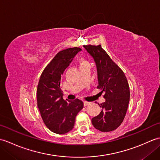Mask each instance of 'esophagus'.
<instances>
[{
  "mask_svg": "<svg viewBox=\"0 0 160 160\" xmlns=\"http://www.w3.org/2000/svg\"><path fill=\"white\" fill-rule=\"evenodd\" d=\"M91 104V102H87V101H84V106H87V105H89Z\"/></svg>",
  "mask_w": 160,
  "mask_h": 160,
  "instance_id": "34e87169",
  "label": "esophagus"
}]
</instances>
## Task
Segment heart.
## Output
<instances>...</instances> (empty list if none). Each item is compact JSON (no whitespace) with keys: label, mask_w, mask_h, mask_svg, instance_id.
<instances>
[{"label":"heart","mask_w":160,"mask_h":160,"mask_svg":"<svg viewBox=\"0 0 160 160\" xmlns=\"http://www.w3.org/2000/svg\"><path fill=\"white\" fill-rule=\"evenodd\" d=\"M80 66H84V65H87V64H89L87 60L82 59L80 61Z\"/></svg>","instance_id":"obj_1"}]
</instances>
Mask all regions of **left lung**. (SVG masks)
<instances>
[{"mask_svg": "<svg viewBox=\"0 0 160 160\" xmlns=\"http://www.w3.org/2000/svg\"><path fill=\"white\" fill-rule=\"evenodd\" d=\"M96 62L98 89L104 92L100 113L91 120L93 127L102 132L116 129L123 122L130 99V90L123 71L111 60L101 45H84Z\"/></svg>", "mask_w": 160, "mask_h": 160, "instance_id": "1", "label": "left lung"}]
</instances>
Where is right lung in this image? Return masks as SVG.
Segmentation results:
<instances>
[{
	"label": "right lung",
	"instance_id": "obj_1",
	"mask_svg": "<svg viewBox=\"0 0 160 160\" xmlns=\"http://www.w3.org/2000/svg\"><path fill=\"white\" fill-rule=\"evenodd\" d=\"M81 50L73 47L58 53L42 71L37 87V104L42 120L50 131L57 134L72 130L76 115L84 107L79 99L64 100L60 89L61 76Z\"/></svg>",
	"mask_w": 160,
	"mask_h": 160
}]
</instances>
